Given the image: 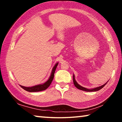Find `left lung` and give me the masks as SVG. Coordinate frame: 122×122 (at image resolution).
Returning a JSON list of instances; mask_svg holds the SVG:
<instances>
[{
	"label": "left lung",
	"mask_w": 122,
	"mask_h": 122,
	"mask_svg": "<svg viewBox=\"0 0 122 122\" xmlns=\"http://www.w3.org/2000/svg\"><path fill=\"white\" fill-rule=\"evenodd\" d=\"M73 82H74V84L75 85V86H76V88L80 90H83V91H85V92H97V91H98L100 90L101 89L103 88L104 86L106 85V84L108 83V82L106 83L105 84H103V85L101 86H98V87H96V88H92V89H88V88H84L83 87V86H80L79 84L77 83V82H76V81L75 80V75H73Z\"/></svg>",
	"instance_id": "1"
}]
</instances>
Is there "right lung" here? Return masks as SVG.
<instances>
[{
	"mask_svg": "<svg viewBox=\"0 0 122 122\" xmlns=\"http://www.w3.org/2000/svg\"><path fill=\"white\" fill-rule=\"evenodd\" d=\"M58 63H59L58 62L56 63L55 64V65L54 66V67L52 69V71H51L50 76H49L48 80H47L46 82H45L44 83L38 84V85H36L32 86H25L20 85V86H21L22 89H24V90L27 91V92H41V91L46 90V89H47L49 87V86H50L51 82L53 81L54 76V73H55V70H56L57 66L58 65Z\"/></svg>",
	"mask_w": 122,
	"mask_h": 122,
	"instance_id": "add662e5",
	"label": "right lung"
}]
</instances>
